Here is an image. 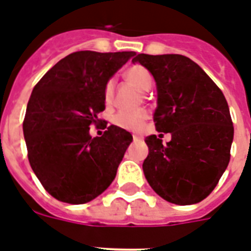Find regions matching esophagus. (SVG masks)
Instances as JSON below:
<instances>
[{"label": "esophagus", "instance_id": "1", "mask_svg": "<svg viewBox=\"0 0 251 251\" xmlns=\"http://www.w3.org/2000/svg\"><path fill=\"white\" fill-rule=\"evenodd\" d=\"M133 138L137 141V139H142V137H139V135H133Z\"/></svg>", "mask_w": 251, "mask_h": 251}]
</instances>
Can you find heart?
<instances>
[{
  "label": "heart",
  "instance_id": "heart-1",
  "mask_svg": "<svg viewBox=\"0 0 251 251\" xmlns=\"http://www.w3.org/2000/svg\"><path fill=\"white\" fill-rule=\"evenodd\" d=\"M126 80L129 81L133 87H135L139 92H147L150 89L152 84V77L150 72L142 66H133L126 71ZM114 85L116 81L113 77L106 80L104 85V101L106 105L113 102V96H114ZM149 114L146 110H137V112H121L116 114L113 120L114 125L121 127V129L129 130V131H139L145 126Z\"/></svg>",
  "mask_w": 251,
  "mask_h": 251
}]
</instances>
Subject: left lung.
<instances>
[{
	"instance_id": "left-lung-1",
	"label": "left lung",
	"mask_w": 251,
	"mask_h": 251,
	"mask_svg": "<svg viewBox=\"0 0 251 251\" xmlns=\"http://www.w3.org/2000/svg\"><path fill=\"white\" fill-rule=\"evenodd\" d=\"M154 76L158 106L154 122L159 133H171L167 145L147 137L143 172L160 198L177 205L196 204L215 189L230 160L234 127L225 96L189 57L138 53Z\"/></svg>"
}]
</instances>
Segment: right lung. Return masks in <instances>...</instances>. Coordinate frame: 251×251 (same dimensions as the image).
Here are the masks:
<instances>
[{
  "label": "right lung",
  "instance_id": "right-lung-1",
  "mask_svg": "<svg viewBox=\"0 0 251 251\" xmlns=\"http://www.w3.org/2000/svg\"><path fill=\"white\" fill-rule=\"evenodd\" d=\"M134 55L72 52L32 89L24 120L28 162L46 191L59 201H91L114 180L133 137L101 120L102 92L106 80ZM91 125L107 130L92 139Z\"/></svg>",
  "mask_w": 251,
  "mask_h": 251
}]
</instances>
